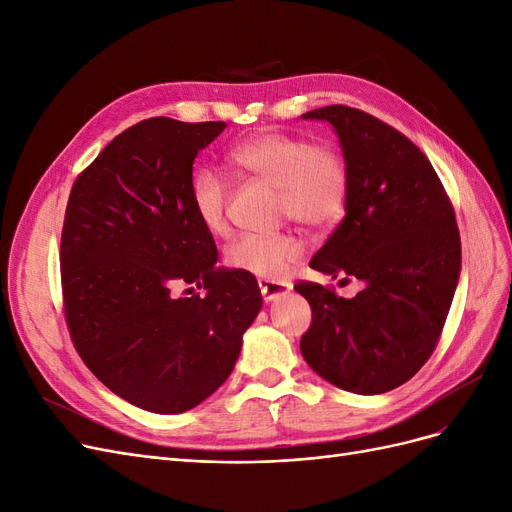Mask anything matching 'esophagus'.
Segmentation results:
<instances>
[{
  "instance_id": "1",
  "label": "esophagus",
  "mask_w": 512,
  "mask_h": 512,
  "mask_svg": "<svg viewBox=\"0 0 512 512\" xmlns=\"http://www.w3.org/2000/svg\"><path fill=\"white\" fill-rule=\"evenodd\" d=\"M258 286H260L262 299H265L267 303H269V301H275L277 297H282V294H286V292L290 290L288 284L275 282V280H258Z\"/></svg>"
}]
</instances>
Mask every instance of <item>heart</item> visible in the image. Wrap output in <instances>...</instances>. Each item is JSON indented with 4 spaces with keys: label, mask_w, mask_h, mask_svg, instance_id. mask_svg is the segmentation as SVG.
Wrapping results in <instances>:
<instances>
[{
    "label": "heart",
    "mask_w": 512,
    "mask_h": 512,
    "mask_svg": "<svg viewBox=\"0 0 512 512\" xmlns=\"http://www.w3.org/2000/svg\"><path fill=\"white\" fill-rule=\"evenodd\" d=\"M232 168L271 185L280 218L305 228H327L342 218L350 192V166L344 149L333 141H309L299 134L260 132L232 145L226 153ZM230 188L215 168H198L190 181L196 220L211 235L228 230ZM303 256V243L292 232L243 235L226 250L232 269L265 280L282 277Z\"/></svg>",
    "instance_id": "heart-1"
}]
</instances>
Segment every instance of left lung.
I'll list each match as a JSON object with an SVG mask.
<instances>
[{
    "label": "left lung",
    "instance_id": "8db88e82",
    "mask_svg": "<svg viewBox=\"0 0 512 512\" xmlns=\"http://www.w3.org/2000/svg\"><path fill=\"white\" fill-rule=\"evenodd\" d=\"M303 119L329 121L350 166L346 218L309 267L363 282L352 299L299 282L312 307L301 354L339 389H397L436 350L461 271V239L440 177L389 123L342 104Z\"/></svg>",
    "mask_w": 512,
    "mask_h": 512
}]
</instances>
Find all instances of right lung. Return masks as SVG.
Here are the masks:
<instances>
[{
    "instance_id": "obj_1",
    "label": "right lung",
    "mask_w": 512,
    "mask_h": 512,
    "mask_svg": "<svg viewBox=\"0 0 512 512\" xmlns=\"http://www.w3.org/2000/svg\"><path fill=\"white\" fill-rule=\"evenodd\" d=\"M226 128L151 117L123 130L76 177L61 230L72 344L130 404L179 414L215 393L262 307L252 273L218 267L192 211V164ZM188 295L177 298L174 288Z\"/></svg>"
}]
</instances>
